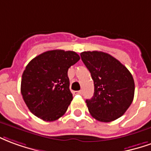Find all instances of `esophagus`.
<instances>
[{
    "label": "esophagus",
    "instance_id": "1",
    "mask_svg": "<svg viewBox=\"0 0 151 151\" xmlns=\"http://www.w3.org/2000/svg\"><path fill=\"white\" fill-rule=\"evenodd\" d=\"M74 93H75V94H82V91L81 90L75 91V92H74Z\"/></svg>",
    "mask_w": 151,
    "mask_h": 151
}]
</instances>
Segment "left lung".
<instances>
[{
	"label": "left lung",
	"instance_id": "1",
	"mask_svg": "<svg viewBox=\"0 0 151 151\" xmlns=\"http://www.w3.org/2000/svg\"><path fill=\"white\" fill-rule=\"evenodd\" d=\"M81 57L94 84L93 98L86 100L91 115L106 123L121 117L134 97L132 74L119 61L104 52L85 51Z\"/></svg>",
	"mask_w": 151,
	"mask_h": 151
}]
</instances>
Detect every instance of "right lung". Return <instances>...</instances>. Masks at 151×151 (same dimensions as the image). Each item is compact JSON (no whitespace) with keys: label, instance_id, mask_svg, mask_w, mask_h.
I'll list each match as a JSON object with an SVG mask.
<instances>
[{"label":"right lung","instance_id":"1","mask_svg":"<svg viewBox=\"0 0 151 151\" xmlns=\"http://www.w3.org/2000/svg\"><path fill=\"white\" fill-rule=\"evenodd\" d=\"M79 60L74 51L55 50L40 54L27 65L21 93L33 115L45 121H54L66 113L73 98L67 71Z\"/></svg>","mask_w":151,"mask_h":151}]
</instances>
